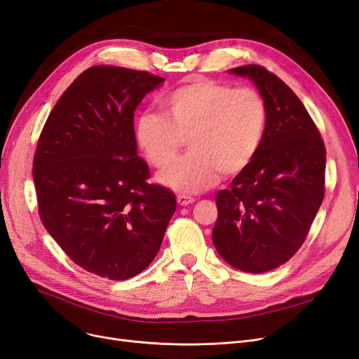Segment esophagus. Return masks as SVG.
<instances>
[{
	"label": "esophagus",
	"mask_w": 359,
	"mask_h": 359,
	"mask_svg": "<svg viewBox=\"0 0 359 359\" xmlns=\"http://www.w3.org/2000/svg\"><path fill=\"white\" fill-rule=\"evenodd\" d=\"M195 200L192 196H188V195H177V204L182 205V207H187L189 204H194Z\"/></svg>",
	"instance_id": "34e87169"
}]
</instances>
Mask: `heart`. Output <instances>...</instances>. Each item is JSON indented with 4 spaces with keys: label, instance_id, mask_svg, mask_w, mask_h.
Masks as SVG:
<instances>
[{
    "label": "heart",
    "instance_id": "heart-1",
    "mask_svg": "<svg viewBox=\"0 0 359 359\" xmlns=\"http://www.w3.org/2000/svg\"><path fill=\"white\" fill-rule=\"evenodd\" d=\"M165 116L139 115L135 136L144 158L168 167L188 139L189 154L159 176L180 194H196L217 183L220 171L233 176L257 155L268 127V106L253 88L196 79L161 100Z\"/></svg>",
    "mask_w": 359,
    "mask_h": 359
}]
</instances>
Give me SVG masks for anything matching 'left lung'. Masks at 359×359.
<instances>
[{
  "instance_id": "obj_1",
  "label": "left lung",
  "mask_w": 359,
  "mask_h": 359,
  "mask_svg": "<svg viewBox=\"0 0 359 359\" xmlns=\"http://www.w3.org/2000/svg\"><path fill=\"white\" fill-rule=\"evenodd\" d=\"M248 78L268 106L257 155L216 196L213 244L231 266L262 273L281 266L306 238L324 200L325 148L300 99L259 65L228 71Z\"/></svg>"
}]
</instances>
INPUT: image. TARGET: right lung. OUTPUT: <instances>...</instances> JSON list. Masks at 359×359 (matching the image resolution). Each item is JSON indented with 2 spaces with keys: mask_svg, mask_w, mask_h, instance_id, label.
Here are the masks:
<instances>
[{
  "mask_svg": "<svg viewBox=\"0 0 359 359\" xmlns=\"http://www.w3.org/2000/svg\"><path fill=\"white\" fill-rule=\"evenodd\" d=\"M164 78L91 66L51 109L34 156L39 217L78 266L114 281L149 266L176 196L149 184L135 111Z\"/></svg>",
  "mask_w": 359,
  "mask_h": 359,
  "instance_id": "obj_1",
  "label": "right lung"
}]
</instances>
